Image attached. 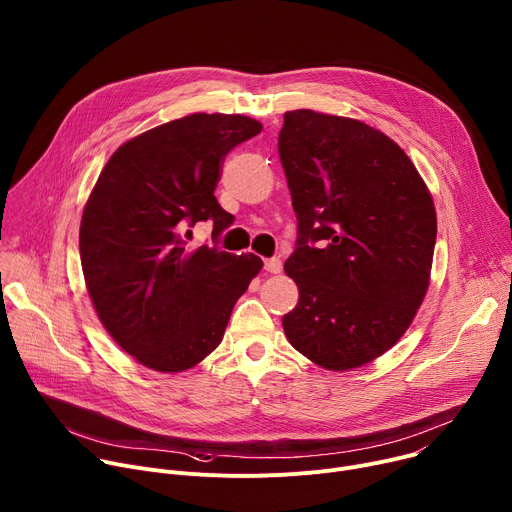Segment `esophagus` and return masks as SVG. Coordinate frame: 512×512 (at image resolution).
<instances>
[{
  "mask_svg": "<svg viewBox=\"0 0 512 512\" xmlns=\"http://www.w3.org/2000/svg\"><path fill=\"white\" fill-rule=\"evenodd\" d=\"M264 268L270 274H278L282 270V262H280V258H268V260H264Z\"/></svg>",
  "mask_w": 512,
  "mask_h": 512,
  "instance_id": "1",
  "label": "esophagus"
}]
</instances>
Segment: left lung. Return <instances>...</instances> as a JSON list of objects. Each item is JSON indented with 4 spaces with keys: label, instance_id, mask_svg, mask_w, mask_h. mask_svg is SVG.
<instances>
[{
    "label": "left lung",
    "instance_id": "1",
    "mask_svg": "<svg viewBox=\"0 0 512 512\" xmlns=\"http://www.w3.org/2000/svg\"><path fill=\"white\" fill-rule=\"evenodd\" d=\"M278 156L297 213L282 317L297 352L344 372L390 350L429 287L437 217L405 150L380 130L311 109L285 113Z\"/></svg>",
    "mask_w": 512,
    "mask_h": 512
}]
</instances>
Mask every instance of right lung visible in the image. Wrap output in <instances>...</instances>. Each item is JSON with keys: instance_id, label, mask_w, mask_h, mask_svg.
<instances>
[{"instance_id": "right-lung-1", "label": "right lung", "mask_w": 512, "mask_h": 512, "mask_svg": "<svg viewBox=\"0 0 512 512\" xmlns=\"http://www.w3.org/2000/svg\"><path fill=\"white\" fill-rule=\"evenodd\" d=\"M262 132L246 116L193 113L111 154L83 209L79 250L93 307L142 366L181 372L221 342L236 301L260 272L254 254L191 248V227L234 223L213 191L225 154Z\"/></svg>"}]
</instances>
